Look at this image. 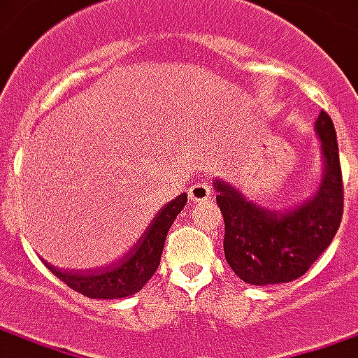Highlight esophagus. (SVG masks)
I'll return each instance as SVG.
<instances>
[{
    "label": "esophagus",
    "mask_w": 358,
    "mask_h": 358,
    "mask_svg": "<svg viewBox=\"0 0 358 358\" xmlns=\"http://www.w3.org/2000/svg\"><path fill=\"white\" fill-rule=\"evenodd\" d=\"M188 196L192 201H208L211 198V188L208 182H196L188 189Z\"/></svg>",
    "instance_id": "obj_1"
}]
</instances>
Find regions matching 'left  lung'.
<instances>
[{"label":"left lung","instance_id":"obj_1","mask_svg":"<svg viewBox=\"0 0 358 358\" xmlns=\"http://www.w3.org/2000/svg\"><path fill=\"white\" fill-rule=\"evenodd\" d=\"M322 138L323 178L312 199L276 211L243 198L239 189L215 180V201L225 221L223 250L233 272L255 286L300 278L331 245L343 217V176L331 117L315 121Z\"/></svg>","mask_w":358,"mask_h":358}]
</instances>
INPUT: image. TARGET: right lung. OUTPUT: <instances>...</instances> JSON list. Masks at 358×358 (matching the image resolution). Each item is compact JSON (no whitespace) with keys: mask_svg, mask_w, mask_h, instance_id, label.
<instances>
[{"mask_svg":"<svg viewBox=\"0 0 358 358\" xmlns=\"http://www.w3.org/2000/svg\"><path fill=\"white\" fill-rule=\"evenodd\" d=\"M186 201H188V194H180L178 198L166 203L155 215V220L150 221V225L137 241V245L113 266L96 272H66L55 268L52 264L46 266L68 288L76 290L78 294H84L87 298L113 300V298L133 296L159 268L160 255L164 249L170 225L180 211L184 210Z\"/></svg>","mask_w":358,"mask_h":358,"instance_id":"obj_1","label":"right lung"}]
</instances>
